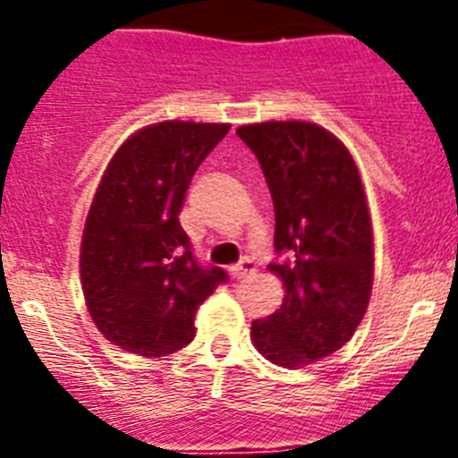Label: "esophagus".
Listing matches in <instances>:
<instances>
[{
	"instance_id": "obj_1",
	"label": "esophagus",
	"mask_w": 458,
	"mask_h": 458,
	"mask_svg": "<svg viewBox=\"0 0 458 458\" xmlns=\"http://www.w3.org/2000/svg\"><path fill=\"white\" fill-rule=\"evenodd\" d=\"M229 273H232L233 279H245V277H250V275L257 273V264H254L252 259H242L241 264H236L233 268H229Z\"/></svg>"
}]
</instances>
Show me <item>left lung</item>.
Instances as JSON below:
<instances>
[{
    "instance_id": "obj_1",
    "label": "left lung",
    "mask_w": 458,
    "mask_h": 458,
    "mask_svg": "<svg viewBox=\"0 0 458 458\" xmlns=\"http://www.w3.org/2000/svg\"><path fill=\"white\" fill-rule=\"evenodd\" d=\"M257 156L275 208V259L284 302L252 321L270 362L302 367L353 337L369 305L374 242L365 190L342 141L317 123L268 121L236 131Z\"/></svg>"
}]
</instances>
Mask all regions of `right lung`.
<instances>
[{
  "label": "right lung",
  "instance_id": "right-lung-1",
  "mask_svg": "<svg viewBox=\"0 0 458 458\" xmlns=\"http://www.w3.org/2000/svg\"><path fill=\"white\" fill-rule=\"evenodd\" d=\"M226 123L165 121L135 132L112 157L82 236L89 314L119 349L144 358L194 339V311L229 275L201 264L179 222L194 172Z\"/></svg>",
  "mask_w": 458,
  "mask_h": 458
}]
</instances>
